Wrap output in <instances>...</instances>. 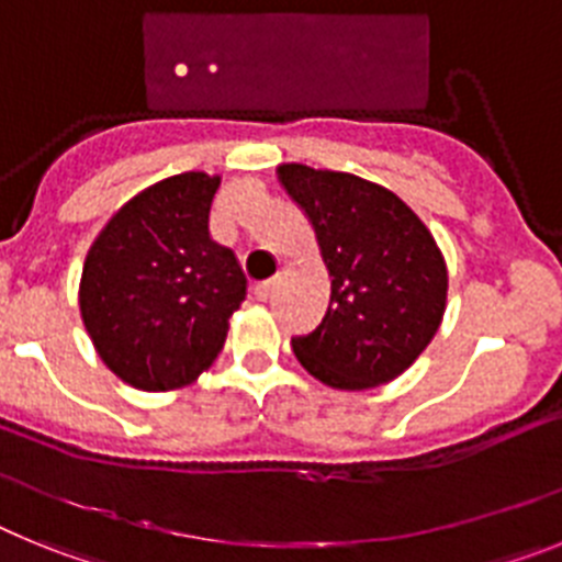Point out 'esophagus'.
<instances>
[{"instance_id":"34e87169","label":"esophagus","mask_w":562,"mask_h":562,"mask_svg":"<svg viewBox=\"0 0 562 562\" xmlns=\"http://www.w3.org/2000/svg\"><path fill=\"white\" fill-rule=\"evenodd\" d=\"M278 281H281V278H270V281H261V284H256V297H258V301H267V297H272V292H276Z\"/></svg>"}]
</instances>
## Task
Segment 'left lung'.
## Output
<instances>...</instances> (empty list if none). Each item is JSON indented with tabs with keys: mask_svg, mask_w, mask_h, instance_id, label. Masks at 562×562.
<instances>
[{
	"mask_svg": "<svg viewBox=\"0 0 562 562\" xmlns=\"http://www.w3.org/2000/svg\"><path fill=\"white\" fill-rule=\"evenodd\" d=\"M315 227L331 278L324 324L292 351L315 380L369 391L396 380L428 349L448 306V265L434 233L389 188L357 173L278 166Z\"/></svg>",
	"mask_w": 562,
	"mask_h": 562,
	"instance_id": "1",
	"label": "left lung"
}]
</instances>
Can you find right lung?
<instances>
[{
  "label": "right lung",
  "instance_id": "add662e5",
  "mask_svg": "<svg viewBox=\"0 0 562 562\" xmlns=\"http://www.w3.org/2000/svg\"><path fill=\"white\" fill-rule=\"evenodd\" d=\"M220 173L154 182L103 225L78 284L83 329L114 376L140 391L200 380L247 295L236 252L211 238Z\"/></svg>",
  "mask_w": 562,
  "mask_h": 562
}]
</instances>
